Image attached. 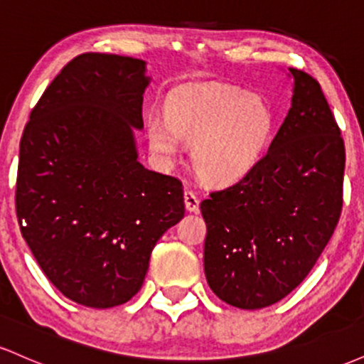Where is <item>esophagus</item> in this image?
<instances>
[{
  "mask_svg": "<svg viewBox=\"0 0 364 364\" xmlns=\"http://www.w3.org/2000/svg\"><path fill=\"white\" fill-rule=\"evenodd\" d=\"M200 200L191 190H185V207L188 212H198Z\"/></svg>",
  "mask_w": 364,
  "mask_h": 364,
  "instance_id": "esophagus-1",
  "label": "esophagus"
}]
</instances>
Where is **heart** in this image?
I'll return each mask as SVG.
<instances>
[{
    "label": "heart",
    "mask_w": 364,
    "mask_h": 364,
    "mask_svg": "<svg viewBox=\"0 0 364 364\" xmlns=\"http://www.w3.org/2000/svg\"><path fill=\"white\" fill-rule=\"evenodd\" d=\"M274 128L265 99L225 85L190 87L171 97L168 112L147 116L150 149L171 161L195 145V168L214 185H231L257 168Z\"/></svg>",
    "instance_id": "b5f03b06"
}]
</instances>
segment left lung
Returning <instances> with one entry per match:
<instances>
[{
    "mask_svg": "<svg viewBox=\"0 0 364 364\" xmlns=\"http://www.w3.org/2000/svg\"><path fill=\"white\" fill-rule=\"evenodd\" d=\"M269 152L243 179L200 203L203 269L219 299L241 310L281 301L303 282L342 210L346 149L320 83L301 70Z\"/></svg>",
    "mask_w": 364,
    "mask_h": 364,
    "instance_id": "1",
    "label": "left lung"
}]
</instances>
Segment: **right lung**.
Wrapping results in <instances>:
<instances>
[{
    "label": "right lung",
    "instance_id": "right-lung-1",
    "mask_svg": "<svg viewBox=\"0 0 364 364\" xmlns=\"http://www.w3.org/2000/svg\"><path fill=\"white\" fill-rule=\"evenodd\" d=\"M149 82L145 61L80 54L44 90L20 140V231L53 286L83 306L129 301L154 246L185 215L181 181L139 162L133 128H144Z\"/></svg>",
    "mask_w": 364,
    "mask_h": 364
}]
</instances>
